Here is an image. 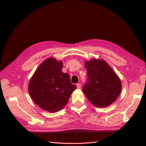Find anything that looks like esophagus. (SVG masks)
Returning <instances> with one entry per match:
<instances>
[{
	"label": "esophagus",
	"instance_id": "obj_1",
	"mask_svg": "<svg viewBox=\"0 0 146 146\" xmlns=\"http://www.w3.org/2000/svg\"><path fill=\"white\" fill-rule=\"evenodd\" d=\"M77 87L78 89H79V88H81L80 83H77Z\"/></svg>",
	"mask_w": 146,
	"mask_h": 146
}]
</instances>
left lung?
Instances as JSON below:
<instances>
[{
    "instance_id": "1",
    "label": "left lung",
    "mask_w": 146,
    "mask_h": 146,
    "mask_svg": "<svg viewBox=\"0 0 146 146\" xmlns=\"http://www.w3.org/2000/svg\"><path fill=\"white\" fill-rule=\"evenodd\" d=\"M87 82L83 92L95 107H107L113 104L120 94L122 84L120 78L104 60L92 58L86 61Z\"/></svg>"
}]
</instances>
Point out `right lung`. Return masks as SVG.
Listing matches in <instances>:
<instances>
[{
  "mask_svg": "<svg viewBox=\"0 0 146 146\" xmlns=\"http://www.w3.org/2000/svg\"><path fill=\"white\" fill-rule=\"evenodd\" d=\"M63 63L54 58L44 60L35 70L29 83V92L34 102L48 112L60 111L67 104L77 86L68 74L62 72Z\"/></svg>",
  "mask_w": 146,
  "mask_h": 146,
  "instance_id": "right-lung-1",
  "label": "right lung"
}]
</instances>
